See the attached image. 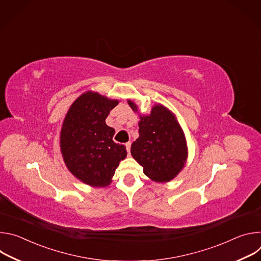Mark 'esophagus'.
I'll return each instance as SVG.
<instances>
[{"mask_svg":"<svg viewBox=\"0 0 261 261\" xmlns=\"http://www.w3.org/2000/svg\"><path fill=\"white\" fill-rule=\"evenodd\" d=\"M126 148H127L128 154H130V150H131V142H130V141L126 143Z\"/></svg>","mask_w":261,"mask_h":261,"instance_id":"esophagus-1","label":"esophagus"}]
</instances>
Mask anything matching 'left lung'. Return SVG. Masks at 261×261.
<instances>
[{"instance_id":"8db88e82","label":"left lung","mask_w":261,"mask_h":261,"mask_svg":"<svg viewBox=\"0 0 261 261\" xmlns=\"http://www.w3.org/2000/svg\"><path fill=\"white\" fill-rule=\"evenodd\" d=\"M128 103L137 111L133 102ZM138 126L139 137L131 145V155L153 180L172 179L187 159L186 138L174 116L163 105H156L150 116L140 117Z\"/></svg>"}]
</instances>
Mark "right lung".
I'll list each match as a JSON object with an SVG mask.
<instances>
[{"instance_id": "add662e5", "label": "right lung", "mask_w": 261, "mask_h": 261, "mask_svg": "<svg viewBox=\"0 0 261 261\" xmlns=\"http://www.w3.org/2000/svg\"><path fill=\"white\" fill-rule=\"evenodd\" d=\"M118 103L88 92L71 105L62 127L61 151L68 169L94 187L110 184L120 161L127 156L126 146L113 139L115 129L105 123Z\"/></svg>"}]
</instances>
